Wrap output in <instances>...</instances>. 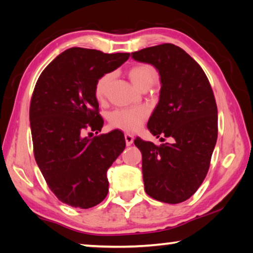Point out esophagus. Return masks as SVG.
Masks as SVG:
<instances>
[{"instance_id": "esophagus-1", "label": "esophagus", "mask_w": 253, "mask_h": 253, "mask_svg": "<svg viewBox=\"0 0 253 253\" xmlns=\"http://www.w3.org/2000/svg\"><path fill=\"white\" fill-rule=\"evenodd\" d=\"M125 140H126L127 146H130L132 142H134V136L130 134H125Z\"/></svg>"}]
</instances>
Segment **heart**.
<instances>
[{
    "label": "heart",
    "mask_w": 253,
    "mask_h": 253,
    "mask_svg": "<svg viewBox=\"0 0 253 253\" xmlns=\"http://www.w3.org/2000/svg\"><path fill=\"white\" fill-rule=\"evenodd\" d=\"M128 76L131 83L139 90L144 88H151L156 83L157 72L154 67L149 65H137L130 68ZM113 75L106 74L98 79L95 87V95L98 100H102L107 96ZM148 110L145 107L136 108H124L115 110L110 115V125L125 131H135L143 125L147 118Z\"/></svg>",
    "instance_id": "1"
}]
</instances>
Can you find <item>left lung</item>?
Returning a JSON list of instances; mask_svg holds the SVG:
<instances>
[{
    "label": "left lung",
    "mask_w": 253,
    "mask_h": 253,
    "mask_svg": "<svg viewBox=\"0 0 253 253\" xmlns=\"http://www.w3.org/2000/svg\"><path fill=\"white\" fill-rule=\"evenodd\" d=\"M160 75V100L147 124L157 138L172 143L156 146L137 137L142 153L143 179L151 198L169 204L190 199L204 181L217 138V108L202 68L172 43L131 53ZM163 139V138H161Z\"/></svg>",
    "instance_id": "left-lung-1"
}]
</instances>
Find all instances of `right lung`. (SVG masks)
<instances>
[{
	"label": "right lung",
	"mask_w": 253,
	"mask_h": 253,
	"mask_svg": "<svg viewBox=\"0 0 253 253\" xmlns=\"http://www.w3.org/2000/svg\"><path fill=\"white\" fill-rule=\"evenodd\" d=\"M129 55L70 48L46 66L34 87V157L50 190L72 208H92L108 194L107 170L125 149V137L117 129L93 138L84 134L100 131L104 125L95 95L98 79Z\"/></svg>",
	"instance_id": "right-lung-1"
}]
</instances>
